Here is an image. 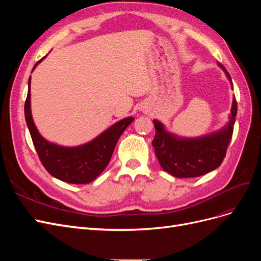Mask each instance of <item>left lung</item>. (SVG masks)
I'll list each match as a JSON object with an SVG mask.
<instances>
[{"mask_svg":"<svg viewBox=\"0 0 261 261\" xmlns=\"http://www.w3.org/2000/svg\"><path fill=\"white\" fill-rule=\"evenodd\" d=\"M228 81L231 76L221 64ZM238 113L235 98L232 102L230 122L219 132L197 138H183L165 130L164 125L154 120L155 135L152 140L154 153L161 168L179 178L196 177L216 170L222 163L232 139L233 125Z\"/></svg>","mask_w":261,"mask_h":261,"instance_id":"8db88e82","label":"left lung"}]
</instances>
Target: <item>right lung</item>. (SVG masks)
I'll list each match as a JSON object with an SVG mask.
<instances>
[{
    "mask_svg": "<svg viewBox=\"0 0 261 261\" xmlns=\"http://www.w3.org/2000/svg\"><path fill=\"white\" fill-rule=\"evenodd\" d=\"M43 59L36 63L33 70ZM25 118L39 159L45 170L55 178L70 184H88L97 178L111 160L118 138L134 121V117L123 118L82 146L63 147L50 143L38 132L31 116L30 77L25 102Z\"/></svg>",
    "mask_w": 261,
    "mask_h": 261,
    "instance_id": "1",
    "label": "right lung"
}]
</instances>
